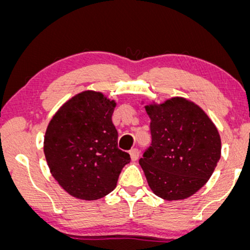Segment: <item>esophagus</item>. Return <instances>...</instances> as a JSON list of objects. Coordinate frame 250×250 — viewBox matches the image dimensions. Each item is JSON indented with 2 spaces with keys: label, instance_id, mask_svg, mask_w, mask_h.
Instances as JSON below:
<instances>
[{
  "label": "esophagus",
  "instance_id": "1",
  "mask_svg": "<svg viewBox=\"0 0 250 250\" xmlns=\"http://www.w3.org/2000/svg\"><path fill=\"white\" fill-rule=\"evenodd\" d=\"M129 156H131L132 162H136V160H138L139 157H140L139 150L138 149H132L131 151H129Z\"/></svg>",
  "mask_w": 250,
  "mask_h": 250
}]
</instances>
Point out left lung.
Returning a JSON list of instances; mask_svg holds the SVG:
<instances>
[{
    "mask_svg": "<svg viewBox=\"0 0 250 250\" xmlns=\"http://www.w3.org/2000/svg\"><path fill=\"white\" fill-rule=\"evenodd\" d=\"M145 108L152 141L139 163L150 189L168 201L191 197L221 158L216 126L199 105L181 97Z\"/></svg>",
    "mask_w": 250,
    "mask_h": 250,
    "instance_id": "1",
    "label": "left lung"
}]
</instances>
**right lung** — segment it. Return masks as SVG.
<instances>
[{
	"label": "right lung",
	"mask_w": 250,
	"mask_h": 250,
	"mask_svg": "<svg viewBox=\"0 0 250 250\" xmlns=\"http://www.w3.org/2000/svg\"><path fill=\"white\" fill-rule=\"evenodd\" d=\"M116 102L101 92L84 91L61 105L47 125L44 155L62 189L77 199L97 200L117 186L131 162L118 149L111 116Z\"/></svg>",
	"instance_id": "right-lung-1"
}]
</instances>
